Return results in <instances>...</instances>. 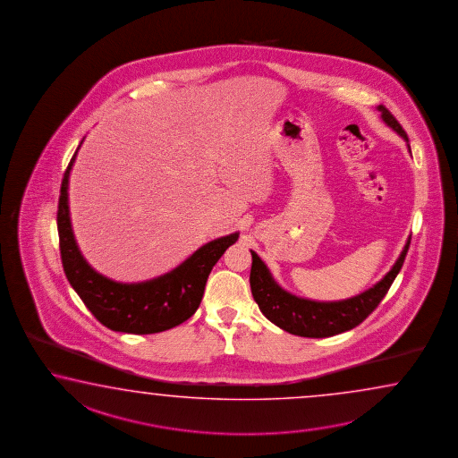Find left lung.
Instances as JSON below:
<instances>
[{"mask_svg": "<svg viewBox=\"0 0 458 458\" xmlns=\"http://www.w3.org/2000/svg\"><path fill=\"white\" fill-rule=\"evenodd\" d=\"M382 113V119L388 127H392L400 137L408 143V135L403 131L400 122L394 119L385 106L377 107ZM410 148V143H408ZM411 151V148H410ZM411 234L403 248L400 258L393 264L392 271L388 272L374 287L365 290L362 293L339 301H315V300L300 299L292 295L287 290L282 289L274 280L267 266L261 258L251 251L252 266L250 274L252 297L259 305L262 315L272 321L276 327H282L290 335L301 337H329L349 331L360 325L365 318L374 311L388 289L393 280L402 271L406 252L410 250Z\"/></svg>", "mask_w": 458, "mask_h": 458, "instance_id": "8db88e82", "label": "left lung"}]
</instances>
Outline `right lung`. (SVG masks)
<instances>
[{
	"instance_id": "obj_1",
	"label": "right lung",
	"mask_w": 458,
	"mask_h": 458,
	"mask_svg": "<svg viewBox=\"0 0 458 458\" xmlns=\"http://www.w3.org/2000/svg\"><path fill=\"white\" fill-rule=\"evenodd\" d=\"M78 149L62 179L56 212L60 256L70 285L94 318L113 331L153 335L184 323L199 309L212 267L228 246L236 243L240 233L226 234L204 244L178 267L155 279L122 284L104 277L84 259L70 220L68 178Z\"/></svg>"
}]
</instances>
